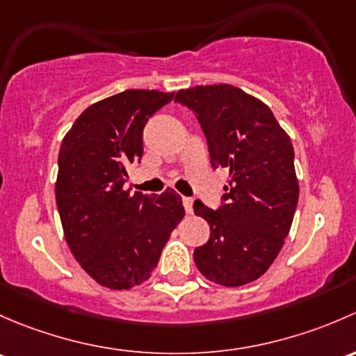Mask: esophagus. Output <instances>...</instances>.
<instances>
[{
	"instance_id": "obj_1",
	"label": "esophagus",
	"mask_w": 356,
	"mask_h": 356,
	"mask_svg": "<svg viewBox=\"0 0 356 356\" xmlns=\"http://www.w3.org/2000/svg\"><path fill=\"white\" fill-rule=\"evenodd\" d=\"M183 207H185L186 214H192L193 212V200L190 197H183Z\"/></svg>"
}]
</instances>
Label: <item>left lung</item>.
<instances>
[{"instance_id": "obj_1", "label": "left lung", "mask_w": 356, "mask_h": 356, "mask_svg": "<svg viewBox=\"0 0 356 356\" xmlns=\"http://www.w3.org/2000/svg\"><path fill=\"white\" fill-rule=\"evenodd\" d=\"M175 101L197 115L211 166L229 170L221 207L193 204L211 226L193 260L212 283L243 286L269 269L291 228L298 204L291 138L269 106L228 83L178 90Z\"/></svg>"}]
</instances>
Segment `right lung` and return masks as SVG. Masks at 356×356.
I'll return each instance as SVG.
<instances>
[{
    "instance_id": "right-lung-1",
    "label": "right lung",
    "mask_w": 356,
    "mask_h": 356,
    "mask_svg": "<svg viewBox=\"0 0 356 356\" xmlns=\"http://www.w3.org/2000/svg\"><path fill=\"white\" fill-rule=\"evenodd\" d=\"M175 92L130 89L94 102L61 142L56 204L73 257L109 289L151 277L170 234L185 216L175 190H124L127 166L144 154L142 131Z\"/></svg>"
}]
</instances>
